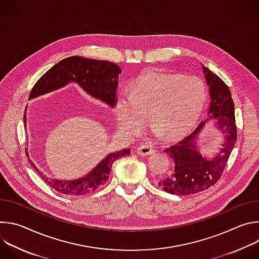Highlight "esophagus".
<instances>
[{
  "instance_id": "1",
  "label": "esophagus",
  "mask_w": 259,
  "mask_h": 259,
  "mask_svg": "<svg viewBox=\"0 0 259 259\" xmlns=\"http://www.w3.org/2000/svg\"><path fill=\"white\" fill-rule=\"evenodd\" d=\"M136 153L139 156H150L153 153H155L154 149H152V146L150 145H139L136 149Z\"/></svg>"
}]
</instances>
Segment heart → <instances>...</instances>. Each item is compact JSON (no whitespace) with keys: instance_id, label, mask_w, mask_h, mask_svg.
<instances>
[{"instance_id":"obj_1","label":"heart","mask_w":259,"mask_h":259,"mask_svg":"<svg viewBox=\"0 0 259 259\" xmlns=\"http://www.w3.org/2000/svg\"><path fill=\"white\" fill-rule=\"evenodd\" d=\"M206 96L203 82L196 77L146 69L117 96L119 127L130 136H138L145 127L143 117L149 116L151 124L166 137L182 136L199 121Z\"/></svg>"}]
</instances>
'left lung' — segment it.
Wrapping results in <instances>:
<instances>
[{
    "label": "left lung",
    "instance_id": "left-lung-1",
    "mask_svg": "<svg viewBox=\"0 0 259 259\" xmlns=\"http://www.w3.org/2000/svg\"><path fill=\"white\" fill-rule=\"evenodd\" d=\"M202 68L211 100L208 118L200 123L191 135L165 150L174 161V169L161 177L158 184L165 192L173 195L197 194L214 186L221 177L237 141L235 105L231 91L209 68ZM210 119L215 120L217 127L223 133L224 141L220 152L212 159H207L198 152L196 139Z\"/></svg>",
    "mask_w": 259,
    "mask_h": 259
}]
</instances>
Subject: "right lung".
<instances>
[{
  "instance_id": "1",
  "label": "right lung",
  "mask_w": 259,
  "mask_h": 259,
  "mask_svg": "<svg viewBox=\"0 0 259 259\" xmlns=\"http://www.w3.org/2000/svg\"><path fill=\"white\" fill-rule=\"evenodd\" d=\"M121 72V67L114 62L70 56L62 59L44 73L34 84L28 99L56 91L72 82L78 84L88 95L114 107L117 100V87ZM23 121L24 126H26L25 115ZM130 153V149L110 153L88 174L73 180L49 178L35 167L32 161L29 160V162L36 173L56 192L70 196H82L94 192L101 184L105 183L112 171L114 162L128 156ZM26 156H28L27 150Z\"/></svg>"
}]
</instances>
